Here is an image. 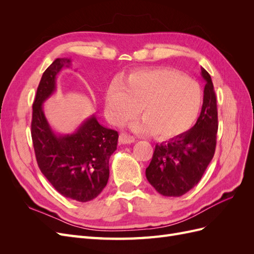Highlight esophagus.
Instances as JSON below:
<instances>
[{
	"instance_id": "esophagus-1",
	"label": "esophagus",
	"mask_w": 254,
	"mask_h": 254,
	"mask_svg": "<svg viewBox=\"0 0 254 254\" xmlns=\"http://www.w3.org/2000/svg\"><path fill=\"white\" fill-rule=\"evenodd\" d=\"M119 141L121 144H131L134 142V137L131 135H128L126 133H122L120 134Z\"/></svg>"
}]
</instances>
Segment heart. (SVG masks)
Wrapping results in <instances>:
<instances>
[{"instance_id": "b5f03b06", "label": "heart", "mask_w": 254, "mask_h": 254, "mask_svg": "<svg viewBox=\"0 0 254 254\" xmlns=\"http://www.w3.org/2000/svg\"><path fill=\"white\" fill-rule=\"evenodd\" d=\"M202 106L199 83L170 68L137 71L122 82H114L105 97L107 118L123 125L139 113L137 132L159 139H172L187 132L196 122Z\"/></svg>"}]
</instances>
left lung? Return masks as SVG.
<instances>
[{
    "instance_id": "left-lung-1",
    "label": "left lung",
    "mask_w": 254,
    "mask_h": 254,
    "mask_svg": "<svg viewBox=\"0 0 254 254\" xmlns=\"http://www.w3.org/2000/svg\"><path fill=\"white\" fill-rule=\"evenodd\" d=\"M205 81L203 104L196 124L187 132L157 144L146 178L159 194L180 197L200 181L216 147L217 106L210 74L201 67Z\"/></svg>"
}]
</instances>
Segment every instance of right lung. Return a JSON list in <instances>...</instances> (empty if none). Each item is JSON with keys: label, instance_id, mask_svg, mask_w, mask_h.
<instances>
[{"label": "right lung", "instance_id": "right-lung-1", "mask_svg": "<svg viewBox=\"0 0 254 254\" xmlns=\"http://www.w3.org/2000/svg\"><path fill=\"white\" fill-rule=\"evenodd\" d=\"M70 58H57L43 73L33 104L32 139L41 173L63 196L79 202L93 200L109 179V159L119 133L99 124L95 114L71 133H58L45 117L43 104L57 90V75L71 67Z\"/></svg>", "mask_w": 254, "mask_h": 254}]
</instances>
